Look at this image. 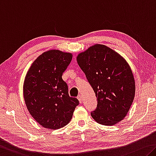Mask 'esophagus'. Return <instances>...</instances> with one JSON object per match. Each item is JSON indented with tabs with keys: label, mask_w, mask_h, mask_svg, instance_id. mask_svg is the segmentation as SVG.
<instances>
[{
	"label": "esophagus",
	"mask_w": 156,
	"mask_h": 156,
	"mask_svg": "<svg viewBox=\"0 0 156 156\" xmlns=\"http://www.w3.org/2000/svg\"><path fill=\"white\" fill-rule=\"evenodd\" d=\"M77 98H78V101H79V102H80V103L83 102V98H82V96H81L80 94L78 95Z\"/></svg>",
	"instance_id": "1"
}]
</instances>
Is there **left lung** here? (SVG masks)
<instances>
[{
  "instance_id": "1",
  "label": "left lung",
  "mask_w": 156,
  "mask_h": 156,
  "mask_svg": "<svg viewBox=\"0 0 156 156\" xmlns=\"http://www.w3.org/2000/svg\"><path fill=\"white\" fill-rule=\"evenodd\" d=\"M76 60L97 99L91 117L105 126L121 122L129 111L135 93L134 76L126 60L103 44L90 46Z\"/></svg>"
}]
</instances>
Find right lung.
Masks as SVG:
<instances>
[{"label": "right lung", "instance_id": "obj_1", "mask_svg": "<svg viewBox=\"0 0 156 156\" xmlns=\"http://www.w3.org/2000/svg\"><path fill=\"white\" fill-rule=\"evenodd\" d=\"M72 54L59 50L43 53L33 62L23 83V97L32 117L44 128L59 129L67 125L79 101L70 97L62 76Z\"/></svg>", "mask_w": 156, "mask_h": 156}]
</instances>
